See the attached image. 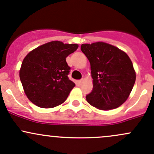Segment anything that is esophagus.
Returning a JSON list of instances; mask_svg holds the SVG:
<instances>
[{
    "label": "esophagus",
    "mask_w": 154,
    "mask_h": 154,
    "mask_svg": "<svg viewBox=\"0 0 154 154\" xmlns=\"http://www.w3.org/2000/svg\"><path fill=\"white\" fill-rule=\"evenodd\" d=\"M82 80H79V81H78V83L80 84V85L82 83Z\"/></svg>",
    "instance_id": "34e87169"
}]
</instances>
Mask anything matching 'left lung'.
Here are the masks:
<instances>
[{"label": "left lung", "instance_id": "left-lung-1", "mask_svg": "<svg viewBox=\"0 0 154 154\" xmlns=\"http://www.w3.org/2000/svg\"><path fill=\"white\" fill-rule=\"evenodd\" d=\"M81 51L90 62L93 79V90L86 96L87 102L104 111L123 104L136 81V72L128 55L104 42L84 43Z\"/></svg>", "mask_w": 154, "mask_h": 154}]
</instances>
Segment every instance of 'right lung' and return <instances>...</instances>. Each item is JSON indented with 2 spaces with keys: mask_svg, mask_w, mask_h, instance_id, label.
I'll list each match as a JSON object with an SVG mask.
<instances>
[{
  "mask_svg": "<svg viewBox=\"0 0 154 154\" xmlns=\"http://www.w3.org/2000/svg\"><path fill=\"white\" fill-rule=\"evenodd\" d=\"M78 46L54 40L38 46L24 57L19 75L24 92L32 103L51 108L64 103L75 86L68 77L70 67L66 58Z\"/></svg>",
  "mask_w": 154,
  "mask_h": 154,
  "instance_id": "right-lung-1",
  "label": "right lung"
}]
</instances>
